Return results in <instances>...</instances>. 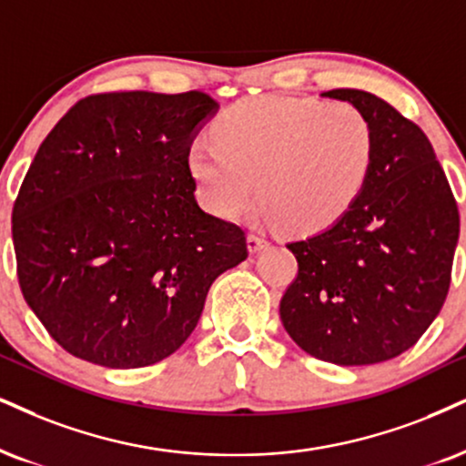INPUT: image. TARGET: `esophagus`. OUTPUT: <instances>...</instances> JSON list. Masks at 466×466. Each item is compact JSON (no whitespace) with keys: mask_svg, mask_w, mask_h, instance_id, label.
Masks as SVG:
<instances>
[{"mask_svg":"<svg viewBox=\"0 0 466 466\" xmlns=\"http://www.w3.org/2000/svg\"><path fill=\"white\" fill-rule=\"evenodd\" d=\"M266 246H268L266 235H261V233H250L248 235V250L250 252H259L261 248H266Z\"/></svg>","mask_w":466,"mask_h":466,"instance_id":"1","label":"esophagus"}]
</instances>
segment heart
<instances>
[{
    "label": "heart",
    "mask_w": 466,
    "mask_h": 466,
    "mask_svg": "<svg viewBox=\"0 0 466 466\" xmlns=\"http://www.w3.org/2000/svg\"><path fill=\"white\" fill-rule=\"evenodd\" d=\"M211 131L189 148L203 203L231 220L259 192L266 218L296 233L346 214L376 155L371 118L348 101L255 96L222 112Z\"/></svg>",
    "instance_id": "b5f03b06"
}]
</instances>
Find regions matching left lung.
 Instances as JSON below:
<instances>
[{
    "label": "left lung",
    "instance_id": "obj_1",
    "mask_svg": "<svg viewBox=\"0 0 466 466\" xmlns=\"http://www.w3.org/2000/svg\"><path fill=\"white\" fill-rule=\"evenodd\" d=\"M371 118L376 155L359 198L330 228L287 244L298 274L280 298L285 330L335 365L395 359L428 330L451 283L461 216L419 125L380 96L337 88Z\"/></svg>",
    "mask_w": 466,
    "mask_h": 466
}]
</instances>
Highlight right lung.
Instances as JSON below:
<instances>
[{
	"label": "right lung",
	"mask_w": 466,
	"mask_h": 466,
	"mask_svg": "<svg viewBox=\"0 0 466 466\" xmlns=\"http://www.w3.org/2000/svg\"><path fill=\"white\" fill-rule=\"evenodd\" d=\"M216 110L200 90L90 95L38 147L13 207L16 277L68 354L157 363L197 329L211 283L248 257L244 228L194 194L189 148Z\"/></svg>",
	"instance_id": "add662e5"
}]
</instances>
